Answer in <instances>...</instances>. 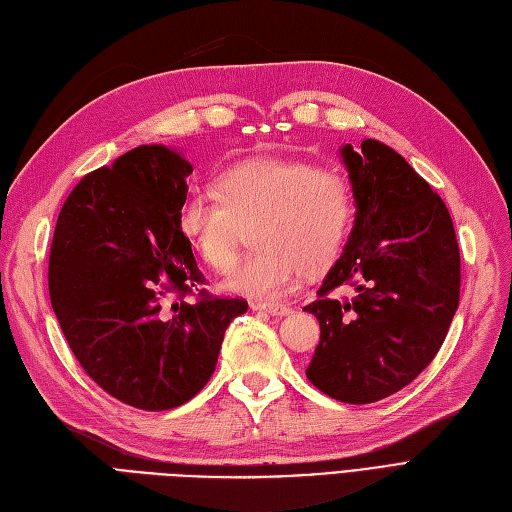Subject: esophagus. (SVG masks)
I'll return each mask as SVG.
<instances>
[{
	"label": "esophagus",
	"instance_id": "34e87169",
	"mask_svg": "<svg viewBox=\"0 0 512 512\" xmlns=\"http://www.w3.org/2000/svg\"><path fill=\"white\" fill-rule=\"evenodd\" d=\"M252 308L254 310H262V312H269L273 316H284V314L290 312V308L282 306V303H262V301H258V303H252Z\"/></svg>",
	"mask_w": 512,
	"mask_h": 512
}]
</instances>
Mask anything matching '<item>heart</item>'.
Wrapping results in <instances>:
<instances>
[{"instance_id":"b5f03b06","label":"heart","mask_w":512,"mask_h":512,"mask_svg":"<svg viewBox=\"0 0 512 512\" xmlns=\"http://www.w3.org/2000/svg\"><path fill=\"white\" fill-rule=\"evenodd\" d=\"M215 193H187L174 224L211 271H226L252 222L254 254L243 258L226 288L254 299L288 293L299 271L308 278L329 271L351 241L357 193L349 176L314 161L247 157L215 174Z\"/></svg>"}]
</instances>
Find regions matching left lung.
I'll use <instances>...</instances> for the list:
<instances>
[{
    "label": "left lung",
    "mask_w": 512,
    "mask_h": 512,
    "mask_svg": "<svg viewBox=\"0 0 512 512\" xmlns=\"http://www.w3.org/2000/svg\"><path fill=\"white\" fill-rule=\"evenodd\" d=\"M357 193L347 250L303 310L321 325L306 370L351 405L403 390L433 362L459 306L461 256L444 200L377 140L342 148ZM338 289L348 295L335 297Z\"/></svg>",
    "instance_id": "obj_1"
}]
</instances>
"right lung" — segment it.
<instances>
[{
    "label": "right lung",
    "instance_id": "add662e5",
    "mask_svg": "<svg viewBox=\"0 0 512 512\" xmlns=\"http://www.w3.org/2000/svg\"><path fill=\"white\" fill-rule=\"evenodd\" d=\"M191 172L168 146H137L81 178L51 241L49 295L68 347L101 390L144 411L196 396L247 312L245 299L204 288L176 230Z\"/></svg>",
    "mask_w": 512,
    "mask_h": 512
}]
</instances>
